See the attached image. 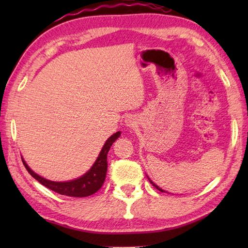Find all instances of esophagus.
Wrapping results in <instances>:
<instances>
[{
	"instance_id": "1",
	"label": "esophagus",
	"mask_w": 248,
	"mask_h": 248,
	"mask_svg": "<svg viewBox=\"0 0 248 248\" xmlns=\"http://www.w3.org/2000/svg\"><path fill=\"white\" fill-rule=\"evenodd\" d=\"M134 119L133 117H128L127 119H125V124L128 125V127H132V125L134 124Z\"/></svg>"
}]
</instances>
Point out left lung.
<instances>
[{
    "label": "left lung",
    "instance_id": "left-lung-1",
    "mask_svg": "<svg viewBox=\"0 0 248 248\" xmlns=\"http://www.w3.org/2000/svg\"><path fill=\"white\" fill-rule=\"evenodd\" d=\"M148 179H149V178H148ZM149 181H150V183H151V184H152V186H155V188H157V189H159V191H161V192H165V191H163V189H162V188H160V187H159V186H156V184H155V183H154V182H152V181H151V180H150V179H149Z\"/></svg>",
    "mask_w": 248,
    "mask_h": 248
}]
</instances>
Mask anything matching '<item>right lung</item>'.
<instances>
[{
  "label": "right lung",
  "instance_id": "1",
  "mask_svg": "<svg viewBox=\"0 0 248 248\" xmlns=\"http://www.w3.org/2000/svg\"><path fill=\"white\" fill-rule=\"evenodd\" d=\"M119 135L120 131L116 132L112 136H109L108 140L105 141L102 150L100 151L99 156L97 157L96 162L93 163L91 170L86 173H84L82 177L76 179V180L67 182H55L46 180V179L40 177L39 175H37V173L31 170L29 165L25 163V161L22 159L23 165L25 166L26 170L30 172V175L31 177L35 178L37 181L40 182L46 187L52 189V191L70 197L91 196V195L99 191L103 186L108 170V152L114 141L119 138Z\"/></svg>",
  "mask_w": 248,
  "mask_h": 248
}]
</instances>
